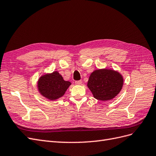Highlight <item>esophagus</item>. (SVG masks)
Returning a JSON list of instances; mask_svg holds the SVG:
<instances>
[{
    "mask_svg": "<svg viewBox=\"0 0 156 156\" xmlns=\"http://www.w3.org/2000/svg\"><path fill=\"white\" fill-rule=\"evenodd\" d=\"M75 84H77V85H80V84H82V81H76L75 82Z\"/></svg>",
    "mask_w": 156,
    "mask_h": 156,
    "instance_id": "34e87169",
    "label": "esophagus"
}]
</instances>
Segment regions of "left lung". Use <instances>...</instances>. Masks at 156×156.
Here are the masks:
<instances>
[{"label": "left lung", "mask_w": 156, "mask_h": 156, "mask_svg": "<svg viewBox=\"0 0 156 156\" xmlns=\"http://www.w3.org/2000/svg\"><path fill=\"white\" fill-rule=\"evenodd\" d=\"M123 77L112 69H101L90 75L87 86L98 100H111L119 94L123 86Z\"/></svg>", "instance_id": "8db88e82"}]
</instances>
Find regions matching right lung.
I'll list each match as a JSON object with an SVG mask.
<instances>
[{"instance_id":"add662e5","label":"right lung","mask_w":156,"mask_h":156,"mask_svg":"<svg viewBox=\"0 0 156 156\" xmlns=\"http://www.w3.org/2000/svg\"><path fill=\"white\" fill-rule=\"evenodd\" d=\"M71 85V83L66 81L58 72L45 74L37 81L40 93L49 100H55L62 97Z\"/></svg>"}]
</instances>
